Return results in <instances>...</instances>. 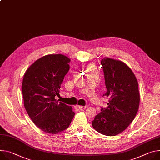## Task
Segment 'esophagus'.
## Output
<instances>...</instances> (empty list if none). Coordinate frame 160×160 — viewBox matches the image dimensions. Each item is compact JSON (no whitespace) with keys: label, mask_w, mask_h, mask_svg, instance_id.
<instances>
[{"label":"esophagus","mask_w":160,"mask_h":160,"mask_svg":"<svg viewBox=\"0 0 160 160\" xmlns=\"http://www.w3.org/2000/svg\"><path fill=\"white\" fill-rule=\"evenodd\" d=\"M76 107H77L79 109H85L88 107V106H80V105H77L76 106Z\"/></svg>","instance_id":"esophagus-1"}]
</instances>
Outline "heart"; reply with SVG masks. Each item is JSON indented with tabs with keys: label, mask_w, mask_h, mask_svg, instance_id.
I'll use <instances>...</instances> for the list:
<instances>
[{
	"label": "heart",
	"mask_w": 160,
	"mask_h": 160,
	"mask_svg": "<svg viewBox=\"0 0 160 160\" xmlns=\"http://www.w3.org/2000/svg\"><path fill=\"white\" fill-rule=\"evenodd\" d=\"M89 70L90 71H92V70H93V68H92V67H91V68H89Z\"/></svg>",
	"instance_id": "b5f03b06"
}]
</instances>
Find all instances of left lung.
<instances>
[{"instance_id":"obj_1","label":"left lung","mask_w":160,"mask_h":160,"mask_svg":"<svg viewBox=\"0 0 160 160\" xmlns=\"http://www.w3.org/2000/svg\"><path fill=\"white\" fill-rule=\"evenodd\" d=\"M107 92L103 96L109 98L108 107L101 108L92 121L98 132L107 135H117L125 130L137 115L140 94L135 75L125 63L105 57L101 60Z\"/></svg>"}]
</instances>
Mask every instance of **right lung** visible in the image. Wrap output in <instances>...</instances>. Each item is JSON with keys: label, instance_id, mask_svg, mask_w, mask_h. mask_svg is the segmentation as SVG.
Masks as SVG:
<instances>
[{"label": "right lung", "instance_id": "add662e5", "mask_svg": "<svg viewBox=\"0 0 160 160\" xmlns=\"http://www.w3.org/2000/svg\"><path fill=\"white\" fill-rule=\"evenodd\" d=\"M70 59L62 54L43 56L25 72L22 91L25 108L32 122L48 133L67 129L75 112L72 107L55 99L69 69Z\"/></svg>", "mask_w": 160, "mask_h": 160}]
</instances>
